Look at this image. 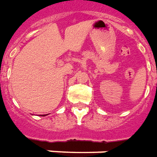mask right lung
Instances as JSON below:
<instances>
[{"instance_id":"obj_1","label":"right lung","mask_w":157,"mask_h":157,"mask_svg":"<svg viewBox=\"0 0 157 157\" xmlns=\"http://www.w3.org/2000/svg\"><path fill=\"white\" fill-rule=\"evenodd\" d=\"M44 116H45V115H44Z\"/></svg>"}]
</instances>
